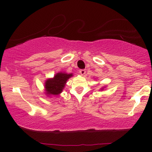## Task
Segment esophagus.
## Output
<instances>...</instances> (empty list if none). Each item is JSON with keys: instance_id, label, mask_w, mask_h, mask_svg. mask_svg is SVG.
Listing matches in <instances>:
<instances>
[{"instance_id": "esophagus-1", "label": "esophagus", "mask_w": 152, "mask_h": 152, "mask_svg": "<svg viewBox=\"0 0 152 152\" xmlns=\"http://www.w3.org/2000/svg\"><path fill=\"white\" fill-rule=\"evenodd\" d=\"M80 73L82 75H84L86 73V70H84V69L80 70Z\"/></svg>"}]
</instances>
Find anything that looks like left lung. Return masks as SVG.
<instances>
[{
  "instance_id": "1",
  "label": "left lung",
  "mask_w": 152,
  "mask_h": 152,
  "mask_svg": "<svg viewBox=\"0 0 152 152\" xmlns=\"http://www.w3.org/2000/svg\"><path fill=\"white\" fill-rule=\"evenodd\" d=\"M102 90H103V88H102Z\"/></svg>"
}]
</instances>
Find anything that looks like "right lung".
Returning <instances> with one entry per match:
<instances>
[{
    "label": "right lung",
    "instance_id": "1",
    "mask_svg": "<svg viewBox=\"0 0 152 152\" xmlns=\"http://www.w3.org/2000/svg\"><path fill=\"white\" fill-rule=\"evenodd\" d=\"M71 77H72V73L61 72L56 74L53 78L48 79L45 82V94L48 96L59 95L65 87L67 80Z\"/></svg>",
    "mask_w": 152,
    "mask_h": 152
}]
</instances>
